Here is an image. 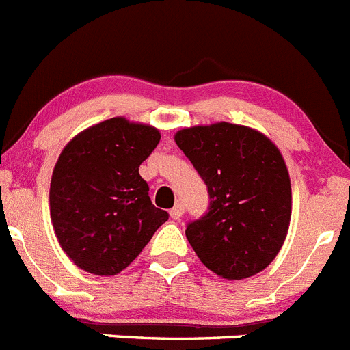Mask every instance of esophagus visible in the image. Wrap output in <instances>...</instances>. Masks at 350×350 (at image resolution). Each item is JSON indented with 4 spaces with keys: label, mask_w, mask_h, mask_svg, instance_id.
<instances>
[{
    "label": "esophagus",
    "mask_w": 350,
    "mask_h": 350,
    "mask_svg": "<svg viewBox=\"0 0 350 350\" xmlns=\"http://www.w3.org/2000/svg\"><path fill=\"white\" fill-rule=\"evenodd\" d=\"M183 214H185V205H183V204H176L174 207L171 208V217H172V219H181Z\"/></svg>",
    "instance_id": "esophagus-1"
}]
</instances>
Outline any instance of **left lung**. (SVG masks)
I'll return each instance as SVG.
<instances>
[{"label": "left lung", "instance_id": "1", "mask_svg": "<svg viewBox=\"0 0 350 350\" xmlns=\"http://www.w3.org/2000/svg\"><path fill=\"white\" fill-rule=\"evenodd\" d=\"M174 139L211 198L207 212L186 224L198 259L224 280L249 278L269 266L292 214L280 150L259 131L230 122L181 129Z\"/></svg>", "mask_w": 350, "mask_h": 350}]
</instances>
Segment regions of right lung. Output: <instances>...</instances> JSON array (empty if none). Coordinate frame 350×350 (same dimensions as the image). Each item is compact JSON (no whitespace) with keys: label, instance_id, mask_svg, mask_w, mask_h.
Returning a JSON list of instances; mask_svg holds the SVG:
<instances>
[{"label":"right lung","instance_id":"add662e5","mask_svg":"<svg viewBox=\"0 0 350 350\" xmlns=\"http://www.w3.org/2000/svg\"><path fill=\"white\" fill-rule=\"evenodd\" d=\"M159 142L155 127L113 117L79 133L60 153L50 186L51 223L81 269L120 273L169 219L139 176Z\"/></svg>","mask_w":350,"mask_h":350}]
</instances>
